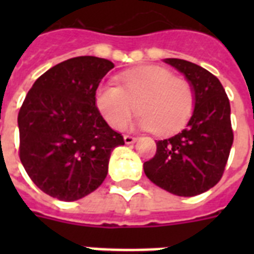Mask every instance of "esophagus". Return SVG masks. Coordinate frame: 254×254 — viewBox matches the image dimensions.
Masks as SVG:
<instances>
[{
	"label": "esophagus",
	"mask_w": 254,
	"mask_h": 254,
	"mask_svg": "<svg viewBox=\"0 0 254 254\" xmlns=\"http://www.w3.org/2000/svg\"><path fill=\"white\" fill-rule=\"evenodd\" d=\"M124 141H125L127 145H130V143H134L137 141V138L133 137V135H124Z\"/></svg>",
	"instance_id": "1"
}]
</instances>
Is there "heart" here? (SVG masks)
Wrapping results in <instances>:
<instances>
[{
  "label": "heart",
  "instance_id": "heart-1",
  "mask_svg": "<svg viewBox=\"0 0 254 254\" xmlns=\"http://www.w3.org/2000/svg\"><path fill=\"white\" fill-rule=\"evenodd\" d=\"M120 87L101 85L96 92V105L109 125L123 129L137 111L135 121L145 130L161 135L181 129L191 117L195 107V92L190 81L174 77L162 67H142L123 73Z\"/></svg>",
  "mask_w": 254,
  "mask_h": 254
}]
</instances>
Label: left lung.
<instances>
[{
	"instance_id": "left-lung-1",
	"label": "left lung",
	"mask_w": 254,
	"mask_h": 254,
	"mask_svg": "<svg viewBox=\"0 0 254 254\" xmlns=\"http://www.w3.org/2000/svg\"><path fill=\"white\" fill-rule=\"evenodd\" d=\"M195 92L189 123L178 134L157 142L154 158L143 171L154 185L178 196H195L220 181L233 143L231 105L216 76L200 65L169 58Z\"/></svg>"
}]
</instances>
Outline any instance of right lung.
I'll return each instance as SVG.
<instances>
[{
  "instance_id": "right-lung-1",
  "label": "right lung",
  "mask_w": 254,
  "mask_h": 254,
  "mask_svg": "<svg viewBox=\"0 0 254 254\" xmlns=\"http://www.w3.org/2000/svg\"><path fill=\"white\" fill-rule=\"evenodd\" d=\"M115 64L76 57L46 71L18 113L19 158L43 192L79 200L104 182L113 149L124 145L96 107V89Z\"/></svg>"
}]
</instances>
